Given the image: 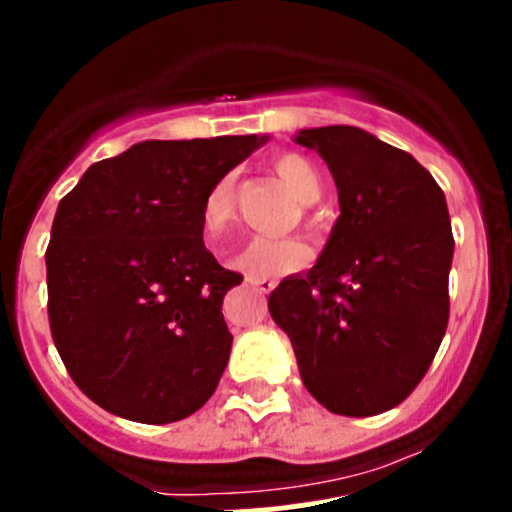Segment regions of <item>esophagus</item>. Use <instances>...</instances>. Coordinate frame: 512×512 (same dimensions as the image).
<instances>
[{
    "mask_svg": "<svg viewBox=\"0 0 512 512\" xmlns=\"http://www.w3.org/2000/svg\"><path fill=\"white\" fill-rule=\"evenodd\" d=\"M247 282H250V285L255 287V290H260L262 295H270V292L277 287L275 280H252V277H250V280H247Z\"/></svg>",
    "mask_w": 512,
    "mask_h": 512,
    "instance_id": "esophagus-1",
    "label": "esophagus"
}]
</instances>
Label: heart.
Segmentation results:
<instances>
[{
  "label": "heart",
  "instance_id": "b5f03b06",
  "mask_svg": "<svg viewBox=\"0 0 512 512\" xmlns=\"http://www.w3.org/2000/svg\"><path fill=\"white\" fill-rule=\"evenodd\" d=\"M275 172L302 205H312L320 200V172L302 155H295V152L280 155L275 160ZM232 217H235V187H232L230 177H222L207 190L205 200H202V230L210 237L222 235L230 227ZM310 257V247L297 237H255L237 252L232 265L252 280H270V277H282L300 270L310 262Z\"/></svg>",
  "mask_w": 512,
  "mask_h": 512
}]
</instances>
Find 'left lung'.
<instances>
[{
	"label": "left lung",
	"mask_w": 512,
	"mask_h": 512,
	"mask_svg": "<svg viewBox=\"0 0 512 512\" xmlns=\"http://www.w3.org/2000/svg\"><path fill=\"white\" fill-rule=\"evenodd\" d=\"M295 142L325 160L340 217L315 267L270 292V315L317 403L385 413L423 380L448 327V202L413 155L360 127H312Z\"/></svg>",
	"instance_id": "1"
}]
</instances>
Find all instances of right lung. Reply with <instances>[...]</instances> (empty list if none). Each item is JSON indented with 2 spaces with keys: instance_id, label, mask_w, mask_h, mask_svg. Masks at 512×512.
Returning <instances> with one entry per match:
<instances>
[{
  "instance_id": "1",
  "label": "right lung",
  "mask_w": 512,
  "mask_h": 512,
  "mask_svg": "<svg viewBox=\"0 0 512 512\" xmlns=\"http://www.w3.org/2000/svg\"><path fill=\"white\" fill-rule=\"evenodd\" d=\"M270 140H145L94 162L52 222L49 327L77 388L107 413L165 425L215 393L240 285L202 240L207 190Z\"/></svg>"
}]
</instances>
